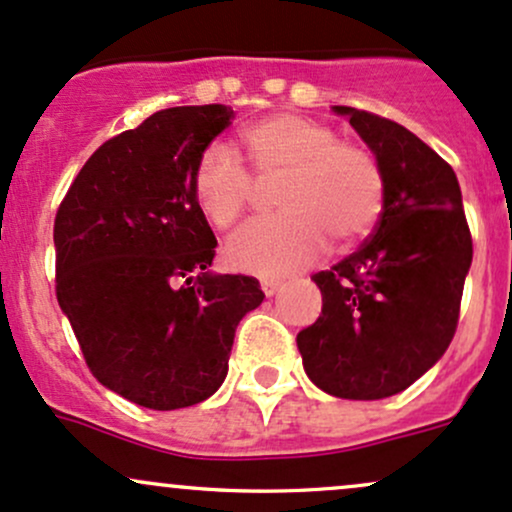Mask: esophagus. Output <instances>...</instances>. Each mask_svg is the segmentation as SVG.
Masks as SVG:
<instances>
[{
  "label": "esophagus",
  "instance_id": "esophagus-1",
  "mask_svg": "<svg viewBox=\"0 0 512 512\" xmlns=\"http://www.w3.org/2000/svg\"><path fill=\"white\" fill-rule=\"evenodd\" d=\"M260 286L262 291H265V296H274L279 291V286H282V282H279V279H262Z\"/></svg>",
  "mask_w": 512,
  "mask_h": 512
}]
</instances>
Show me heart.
<instances>
[{"mask_svg":"<svg viewBox=\"0 0 512 512\" xmlns=\"http://www.w3.org/2000/svg\"><path fill=\"white\" fill-rule=\"evenodd\" d=\"M260 179L282 177L277 206L284 213L247 223L226 243V262L257 277H284L313 265L340 243L362 238L384 204V179L362 145L335 140L333 128L308 116L272 114L243 131ZM257 182L243 157L211 143L194 167V196L211 226L230 228L255 196Z\"/></svg>","mask_w":512,"mask_h":512,"instance_id":"b5f03b06","label":"heart"}]
</instances>
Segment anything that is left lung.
<instances>
[{"instance_id": "left-lung-1", "label": "left lung", "mask_w": 512, "mask_h": 512, "mask_svg": "<svg viewBox=\"0 0 512 512\" xmlns=\"http://www.w3.org/2000/svg\"><path fill=\"white\" fill-rule=\"evenodd\" d=\"M333 109L374 153L384 206L372 238L311 277L323 311L296 345L318 389L376 401L406 391L445 355L474 247L457 174L430 145L384 116Z\"/></svg>"}]
</instances>
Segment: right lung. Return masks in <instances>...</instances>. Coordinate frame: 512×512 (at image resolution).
I'll list each match as a JSON object with an SVG mask.
<instances>
[{
	"instance_id": "right-lung-1",
	"label": "right lung",
	"mask_w": 512,
	"mask_h": 512,
	"mask_svg": "<svg viewBox=\"0 0 512 512\" xmlns=\"http://www.w3.org/2000/svg\"><path fill=\"white\" fill-rule=\"evenodd\" d=\"M223 104L174 106L84 162L55 216V294L99 384L153 411L206 401L260 282L209 272L216 235L194 167L230 126Z\"/></svg>"
}]
</instances>
